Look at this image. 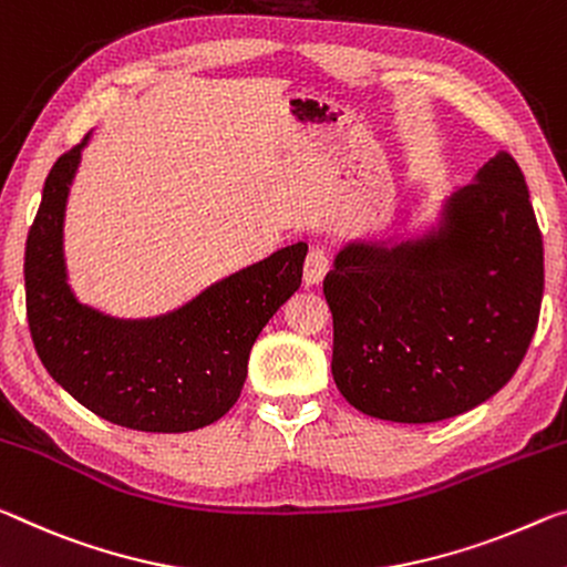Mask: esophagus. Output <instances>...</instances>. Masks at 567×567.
Wrapping results in <instances>:
<instances>
[{"instance_id": "obj_1", "label": "esophagus", "mask_w": 567, "mask_h": 567, "mask_svg": "<svg viewBox=\"0 0 567 567\" xmlns=\"http://www.w3.org/2000/svg\"><path fill=\"white\" fill-rule=\"evenodd\" d=\"M330 267V259H328V251L326 249H310L308 257H305V269H302V280L305 285H318L322 277H326Z\"/></svg>"}]
</instances>
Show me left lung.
Here are the masks:
<instances>
[{"instance_id":"left-lung-1","label":"left lung","mask_w":567,"mask_h":567,"mask_svg":"<svg viewBox=\"0 0 567 567\" xmlns=\"http://www.w3.org/2000/svg\"><path fill=\"white\" fill-rule=\"evenodd\" d=\"M543 235L517 161L499 151L446 202L436 235L353 241L322 280L332 379L368 416L431 424L494 396L529 348Z\"/></svg>"}]
</instances>
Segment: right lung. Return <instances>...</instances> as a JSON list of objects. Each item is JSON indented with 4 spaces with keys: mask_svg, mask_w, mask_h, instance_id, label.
Returning <instances> with one entry per match:
<instances>
[{
    "mask_svg": "<svg viewBox=\"0 0 567 567\" xmlns=\"http://www.w3.org/2000/svg\"><path fill=\"white\" fill-rule=\"evenodd\" d=\"M87 136L44 178L24 249L27 322L42 365L97 416L151 434L209 426L235 406L249 350L298 292L308 245L227 277L156 320H113L80 305L65 280L62 217Z\"/></svg>",
    "mask_w": 567,
    "mask_h": 567,
    "instance_id": "1",
    "label": "right lung"
}]
</instances>
